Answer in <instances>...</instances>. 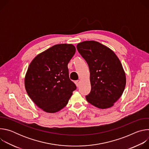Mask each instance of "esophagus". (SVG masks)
<instances>
[{
	"instance_id": "34e87169",
	"label": "esophagus",
	"mask_w": 149,
	"mask_h": 149,
	"mask_svg": "<svg viewBox=\"0 0 149 149\" xmlns=\"http://www.w3.org/2000/svg\"><path fill=\"white\" fill-rule=\"evenodd\" d=\"M75 84L77 87H78L79 86V84H80V81H75Z\"/></svg>"
}]
</instances>
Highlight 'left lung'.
<instances>
[{
	"label": "left lung",
	"instance_id": "8db88e82",
	"mask_svg": "<svg viewBox=\"0 0 149 149\" xmlns=\"http://www.w3.org/2000/svg\"><path fill=\"white\" fill-rule=\"evenodd\" d=\"M77 48L90 69L91 90L86 96L87 101L101 109L113 107L122 95L126 84L120 59L111 49L97 41L80 42Z\"/></svg>",
	"mask_w": 149,
	"mask_h": 149
}]
</instances>
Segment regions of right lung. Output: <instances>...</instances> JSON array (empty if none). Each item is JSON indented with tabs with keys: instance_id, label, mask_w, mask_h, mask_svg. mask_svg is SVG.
I'll return each mask as SVG.
<instances>
[{
	"instance_id": "obj_1",
	"label": "right lung",
	"mask_w": 149,
	"mask_h": 149,
	"mask_svg": "<svg viewBox=\"0 0 149 149\" xmlns=\"http://www.w3.org/2000/svg\"><path fill=\"white\" fill-rule=\"evenodd\" d=\"M72 44L54 45L38 54L25 77L26 91L42 110L55 113L65 107L76 89L69 78L68 64L75 53Z\"/></svg>"
}]
</instances>
